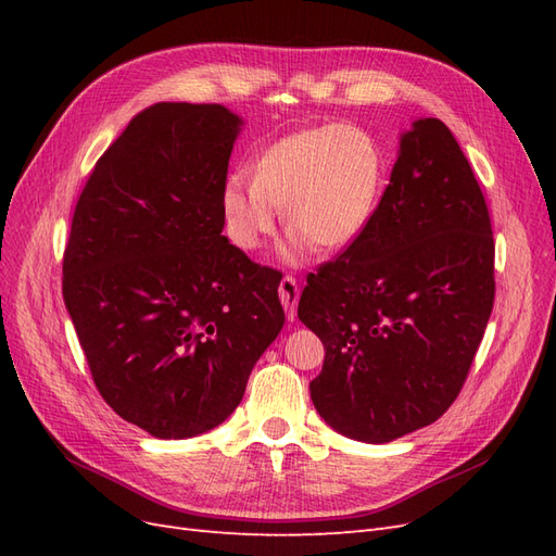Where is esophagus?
Returning <instances> with one entry per match:
<instances>
[{
    "instance_id": "obj_1",
    "label": "esophagus",
    "mask_w": 556,
    "mask_h": 556,
    "mask_svg": "<svg viewBox=\"0 0 556 556\" xmlns=\"http://www.w3.org/2000/svg\"><path fill=\"white\" fill-rule=\"evenodd\" d=\"M278 294L285 306V313H288L290 319L296 317V304H299V285L292 276H285L278 285Z\"/></svg>"
}]
</instances>
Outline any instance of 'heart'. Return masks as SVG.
I'll list each match as a JSON object with an SVG mask.
<instances>
[{"instance_id": "1", "label": "heart", "mask_w": 556, "mask_h": 556, "mask_svg": "<svg viewBox=\"0 0 556 556\" xmlns=\"http://www.w3.org/2000/svg\"><path fill=\"white\" fill-rule=\"evenodd\" d=\"M382 164L374 139L350 125L290 134L252 166V182L227 178L223 213L231 241L255 250L276 229L278 208L290 231V255L341 250L374 213Z\"/></svg>"}]
</instances>
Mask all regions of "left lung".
I'll return each mask as SVG.
<instances>
[{
    "label": "left lung",
    "instance_id": "8db88e82",
    "mask_svg": "<svg viewBox=\"0 0 556 556\" xmlns=\"http://www.w3.org/2000/svg\"><path fill=\"white\" fill-rule=\"evenodd\" d=\"M492 306L482 190L452 131L419 117L366 227L299 299V319L325 343L315 410L376 445L435 422L462 392Z\"/></svg>",
    "mask_w": 556,
    "mask_h": 556
}]
</instances>
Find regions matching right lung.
<instances>
[{
    "label": "right lung",
    "mask_w": 556,
    "mask_h": 556,
    "mask_svg": "<svg viewBox=\"0 0 556 556\" xmlns=\"http://www.w3.org/2000/svg\"><path fill=\"white\" fill-rule=\"evenodd\" d=\"M243 121L220 104L141 111L83 188L62 294L109 406L155 439L223 425L282 329L280 276L223 237Z\"/></svg>",
    "instance_id": "1"
}]
</instances>
